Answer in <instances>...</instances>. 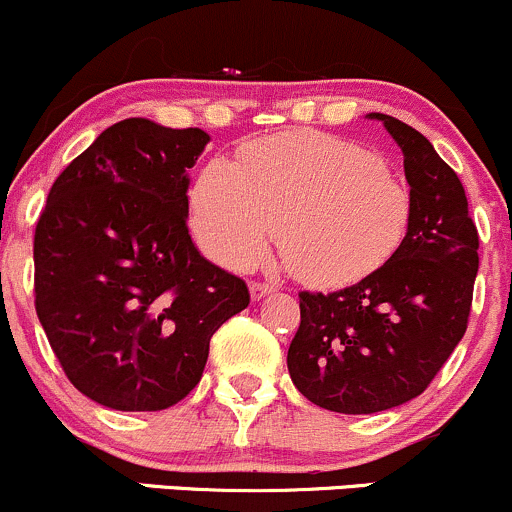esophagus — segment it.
I'll return each mask as SVG.
<instances>
[{
    "label": "esophagus",
    "instance_id": "34e87169",
    "mask_svg": "<svg viewBox=\"0 0 512 512\" xmlns=\"http://www.w3.org/2000/svg\"><path fill=\"white\" fill-rule=\"evenodd\" d=\"M272 291H274L272 284L252 282V284H250V299H252V301H262L267 294H272Z\"/></svg>",
    "mask_w": 512,
    "mask_h": 512
}]
</instances>
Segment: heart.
<instances>
[{"mask_svg":"<svg viewBox=\"0 0 512 512\" xmlns=\"http://www.w3.org/2000/svg\"><path fill=\"white\" fill-rule=\"evenodd\" d=\"M411 213V192L381 157L325 133L245 145L233 165H206L189 192L206 255L250 267L277 228L286 269L313 286L355 284L384 267L406 240Z\"/></svg>","mask_w":512,"mask_h":512,"instance_id":"1","label":"heart"}]
</instances>
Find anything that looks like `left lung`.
<instances>
[{
    "label": "left lung",
    "instance_id": "left-lung-1",
    "mask_svg": "<svg viewBox=\"0 0 512 512\" xmlns=\"http://www.w3.org/2000/svg\"><path fill=\"white\" fill-rule=\"evenodd\" d=\"M381 121L403 153L411 226L384 267L333 291H301L289 345L294 386L333 413L369 415L420 396L466 333L479 233L457 172L408 123Z\"/></svg>",
    "mask_w": 512,
    "mask_h": 512
}]
</instances>
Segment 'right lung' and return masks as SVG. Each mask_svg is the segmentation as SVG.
<instances>
[{
  "mask_svg": "<svg viewBox=\"0 0 512 512\" xmlns=\"http://www.w3.org/2000/svg\"><path fill=\"white\" fill-rule=\"evenodd\" d=\"M209 133L126 119L65 167L33 240L36 313L77 391L165 411L199 384L211 335L250 303L189 235V172Z\"/></svg>",
  "mask_w": 512,
  "mask_h": 512,
  "instance_id": "right-lung-1",
  "label": "right lung"
}]
</instances>
